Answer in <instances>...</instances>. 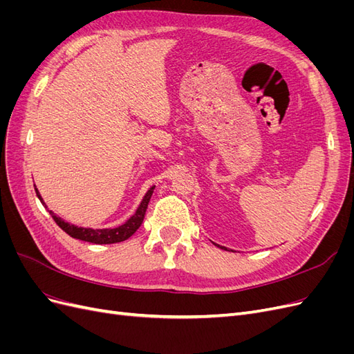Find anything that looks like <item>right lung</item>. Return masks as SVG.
Here are the masks:
<instances>
[{
  "label": "right lung",
  "instance_id": "right-lung-1",
  "mask_svg": "<svg viewBox=\"0 0 354 354\" xmlns=\"http://www.w3.org/2000/svg\"><path fill=\"white\" fill-rule=\"evenodd\" d=\"M153 189L155 186H152L151 189H149L146 192V195L142 201L140 205H138L137 211L134 216H131L130 218H128L124 224H121V226L118 227H113V229H88V227H78V226H73V224H69L66 223L65 220H62L60 217H57L55 212L50 211V216L53 217V220H55L57 223V226L65 230L69 236L75 238V239H80V241H85V242H91V243H116V242H122L125 239H128L131 236V234L140 227V224L143 223V218H145V214H146V209H147V205H149V201H151V196L153 194ZM35 192H37V196L39 198V201L42 202L41 199V195L39 192L37 190L35 187ZM44 203V202H42ZM46 205V203H44Z\"/></svg>",
  "mask_w": 354,
  "mask_h": 354
}]
</instances>
